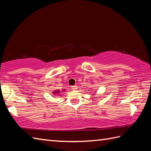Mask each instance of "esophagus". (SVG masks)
Segmentation results:
<instances>
[{"label":"esophagus","instance_id":"esophagus-1","mask_svg":"<svg viewBox=\"0 0 151 151\" xmlns=\"http://www.w3.org/2000/svg\"><path fill=\"white\" fill-rule=\"evenodd\" d=\"M77 86H72L71 87V89H73V90H76V89H77Z\"/></svg>","mask_w":151,"mask_h":151}]
</instances>
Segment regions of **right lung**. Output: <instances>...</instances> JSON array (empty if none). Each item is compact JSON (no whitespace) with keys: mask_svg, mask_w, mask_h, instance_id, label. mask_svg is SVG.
<instances>
[{"mask_svg":"<svg viewBox=\"0 0 151 151\" xmlns=\"http://www.w3.org/2000/svg\"><path fill=\"white\" fill-rule=\"evenodd\" d=\"M54 94H56V93H60V91H54Z\"/></svg>","mask_w":151,"mask_h":151,"instance_id":"obj_1","label":"right lung"}]
</instances>
